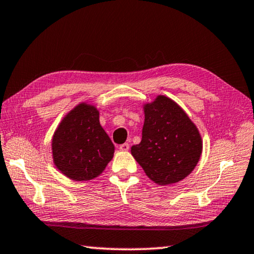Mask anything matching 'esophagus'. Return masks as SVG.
<instances>
[{"label":"esophagus","mask_w":254,"mask_h":254,"mask_svg":"<svg viewBox=\"0 0 254 254\" xmlns=\"http://www.w3.org/2000/svg\"><path fill=\"white\" fill-rule=\"evenodd\" d=\"M119 149L120 151H128V150H129V144H128V143H124V144L119 145Z\"/></svg>","instance_id":"obj_1"}]
</instances>
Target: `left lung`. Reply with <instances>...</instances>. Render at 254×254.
<instances>
[{
    "mask_svg": "<svg viewBox=\"0 0 254 254\" xmlns=\"http://www.w3.org/2000/svg\"><path fill=\"white\" fill-rule=\"evenodd\" d=\"M142 141L130 152L150 180L159 186L178 183L194 170L203 141L199 130L178 103L158 95L143 105Z\"/></svg>",
    "mask_w": 254,
    "mask_h": 254,
    "instance_id": "8db88e82",
    "label": "left lung"
}]
</instances>
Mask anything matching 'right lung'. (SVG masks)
<instances>
[{
    "instance_id": "obj_1",
    "label": "right lung",
    "mask_w": 254,
    "mask_h": 254,
    "mask_svg": "<svg viewBox=\"0 0 254 254\" xmlns=\"http://www.w3.org/2000/svg\"><path fill=\"white\" fill-rule=\"evenodd\" d=\"M54 164L73 181H88L105 170L115 145L100 124L96 106L80 103L66 115L51 141Z\"/></svg>"
}]
</instances>
